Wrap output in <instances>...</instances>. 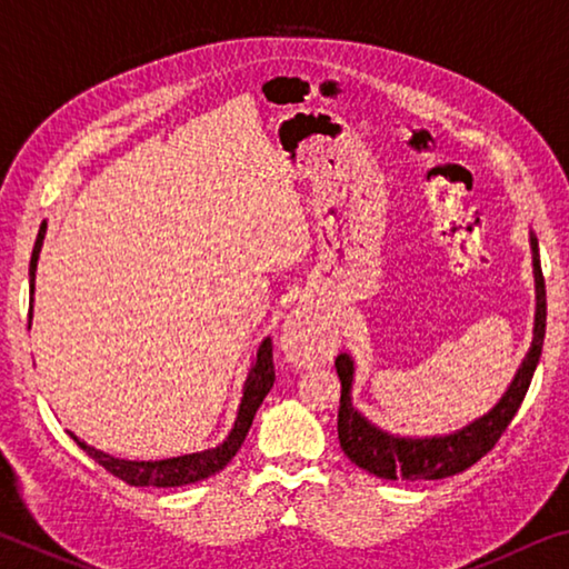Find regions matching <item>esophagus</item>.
Wrapping results in <instances>:
<instances>
[{
  "instance_id": "1",
  "label": "esophagus",
  "mask_w": 569,
  "mask_h": 569,
  "mask_svg": "<svg viewBox=\"0 0 569 569\" xmlns=\"http://www.w3.org/2000/svg\"><path fill=\"white\" fill-rule=\"evenodd\" d=\"M329 336L323 326L316 321V316L308 308H296L283 323L281 349L288 356V361L311 369L329 356Z\"/></svg>"
}]
</instances>
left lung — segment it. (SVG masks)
<instances>
[{
    "mask_svg": "<svg viewBox=\"0 0 569 569\" xmlns=\"http://www.w3.org/2000/svg\"><path fill=\"white\" fill-rule=\"evenodd\" d=\"M532 246V268H535V336L532 346L519 366L512 383L505 391L492 409L481 413L467 427H461L445 437H393L389 431L363 417L361 411L353 409L351 387H353V359L349 353H341L336 359V373L341 381V403H339V441L343 455L349 457L356 467H361L371 475L391 481H419V479H445L459 471L469 469L471 465L492 449L502 431L515 419L519 403L525 401L529 381L535 377L545 341V321H547V298H545V278L542 266H539L537 238L529 236Z\"/></svg>",
    "mask_w": 569,
    "mask_h": 569,
    "instance_id": "8db88e82",
    "label": "left lung"
}]
</instances>
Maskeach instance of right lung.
Returning a JSON list of instances; mask_svg holds the SVG:
<instances>
[{
  "label": "right lung",
  "mask_w": 569,
  "mask_h": 569,
  "mask_svg": "<svg viewBox=\"0 0 569 569\" xmlns=\"http://www.w3.org/2000/svg\"><path fill=\"white\" fill-rule=\"evenodd\" d=\"M47 233V223L40 226V233H37L34 248H32V261H30V319H32V303H34V273H37V261H40V250H42V240ZM276 381V371H273V346L271 339H263L261 346H258L256 361L250 366L248 379L243 383V399H240L238 407V417L230 435L226 437L223 445H218L213 449L206 451H196V455H182V457H172V459H158V461H130V459H118L104 455V451L94 449L84 441L77 439L72 431L70 437L77 441V447L82 451H88V457L98 461L100 467H104L122 481H128L130 487H182V485H192V481L208 479L210 475L223 469L230 459L236 457V451L240 445L246 441V435L253 423V417L258 407H261L266 393L271 391Z\"/></svg>",
  "instance_id": "1"
}]
</instances>
